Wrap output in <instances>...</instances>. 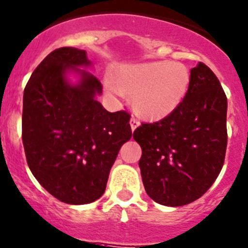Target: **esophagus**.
I'll return each instance as SVG.
<instances>
[{
    "mask_svg": "<svg viewBox=\"0 0 248 248\" xmlns=\"http://www.w3.org/2000/svg\"><path fill=\"white\" fill-rule=\"evenodd\" d=\"M140 125V122L138 119H136L135 117H131V119H130V126H131V130H135L136 128H138V126Z\"/></svg>",
    "mask_w": 248,
    "mask_h": 248,
    "instance_id": "34e87169",
    "label": "esophagus"
}]
</instances>
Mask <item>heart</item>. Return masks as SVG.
Masks as SVG:
<instances>
[{
	"mask_svg": "<svg viewBox=\"0 0 248 248\" xmlns=\"http://www.w3.org/2000/svg\"><path fill=\"white\" fill-rule=\"evenodd\" d=\"M109 78L115 90L133 96L138 114L157 120L174 112L185 99L190 74L181 62L152 61L124 65L113 71Z\"/></svg>",
	"mask_w": 248,
	"mask_h": 248,
	"instance_id": "heart-1",
	"label": "heart"
}]
</instances>
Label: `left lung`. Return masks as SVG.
<instances>
[{
	"mask_svg": "<svg viewBox=\"0 0 248 248\" xmlns=\"http://www.w3.org/2000/svg\"><path fill=\"white\" fill-rule=\"evenodd\" d=\"M228 98L214 72L199 62L178 108L133 134L141 146L142 183L152 201L182 206L201 198L219 176L228 145Z\"/></svg>",
	"mask_w": 248,
	"mask_h": 248,
	"instance_id": "left-lung-1",
	"label": "left lung"
}]
</instances>
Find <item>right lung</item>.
<instances>
[{
  "label": "right lung",
  "mask_w": 248,
  "mask_h": 248,
  "mask_svg": "<svg viewBox=\"0 0 248 248\" xmlns=\"http://www.w3.org/2000/svg\"><path fill=\"white\" fill-rule=\"evenodd\" d=\"M85 50L60 47L31 74L23 94L22 140L36 181L66 204H87L106 190L120 147L130 140V114L107 112L96 96L102 85ZM69 71L81 78L72 85Z\"/></svg>",
  "instance_id": "right-lung-1"
}]
</instances>
